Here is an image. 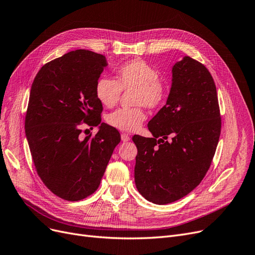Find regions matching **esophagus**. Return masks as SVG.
Returning a JSON list of instances; mask_svg holds the SVG:
<instances>
[{
    "instance_id": "obj_1",
    "label": "esophagus",
    "mask_w": 255,
    "mask_h": 255,
    "mask_svg": "<svg viewBox=\"0 0 255 255\" xmlns=\"http://www.w3.org/2000/svg\"><path fill=\"white\" fill-rule=\"evenodd\" d=\"M121 138H122V141H124V142H127V141L130 140L129 135L126 134V133H122V134H121Z\"/></svg>"
}]
</instances>
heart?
<instances>
[{"label":"heart","instance_id":"obj_1","mask_svg":"<svg viewBox=\"0 0 255 255\" xmlns=\"http://www.w3.org/2000/svg\"><path fill=\"white\" fill-rule=\"evenodd\" d=\"M130 88H133L132 103L136 106L118 109L107 117L109 125L126 132L137 130L146 120V113L141 105L149 109L158 108L167 95L158 71L141 59L122 64L116 72V80L102 76L96 83L95 92L102 105L112 108L118 104L122 91Z\"/></svg>","mask_w":255,"mask_h":255}]
</instances>
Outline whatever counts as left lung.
Instances as JSON below:
<instances>
[{
	"label": "left lung",
	"instance_id": "left-lung-1",
	"mask_svg": "<svg viewBox=\"0 0 255 255\" xmlns=\"http://www.w3.org/2000/svg\"><path fill=\"white\" fill-rule=\"evenodd\" d=\"M148 129L152 137H132L136 189L152 203H172L204 178L221 133L216 84L202 63L184 56L173 65L167 103Z\"/></svg>",
	"mask_w": 255,
	"mask_h": 255
}]
</instances>
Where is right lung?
I'll use <instances>...</instances> for the list:
<instances>
[{
    "mask_svg": "<svg viewBox=\"0 0 255 255\" xmlns=\"http://www.w3.org/2000/svg\"><path fill=\"white\" fill-rule=\"evenodd\" d=\"M108 65L104 55L76 50L46 63L32 83L25 130L36 172L56 196L79 201L97 191L121 140L101 123L95 86ZM85 123L97 134H80Z\"/></svg>",
    "mask_w": 255,
    "mask_h": 255,
    "instance_id": "right-lung-1",
    "label": "right lung"
}]
</instances>
